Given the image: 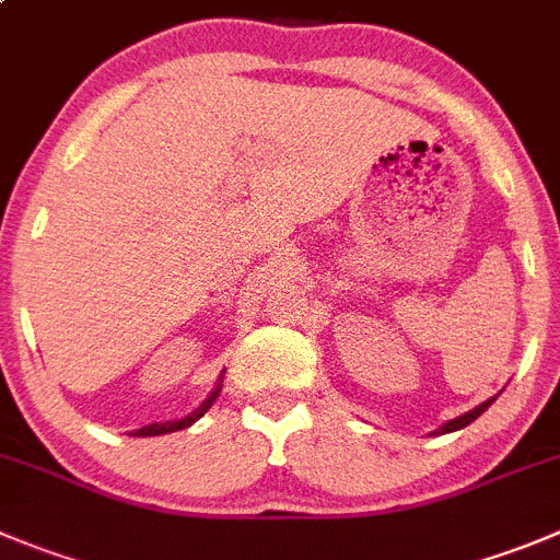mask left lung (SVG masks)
<instances>
[{
	"label": "left lung",
	"mask_w": 560,
	"mask_h": 560,
	"mask_svg": "<svg viewBox=\"0 0 560 560\" xmlns=\"http://www.w3.org/2000/svg\"><path fill=\"white\" fill-rule=\"evenodd\" d=\"M494 404V398H489L486 400V404H480V406H475L472 411H467V415H462V417H456V420H451V422H445V425L439 428L436 433H451V431H458V428H464V425H469V422L472 420H478L480 415H483L486 409H489V406Z\"/></svg>",
	"instance_id": "1"
}]
</instances>
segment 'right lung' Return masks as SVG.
I'll use <instances>...</instances> for the list:
<instances>
[{
	"instance_id": "1",
	"label": "right lung",
	"mask_w": 560,
	"mask_h": 560,
	"mask_svg": "<svg viewBox=\"0 0 560 560\" xmlns=\"http://www.w3.org/2000/svg\"><path fill=\"white\" fill-rule=\"evenodd\" d=\"M221 389H223V386L218 384L215 392H212V395H209V398L201 404V409H196L190 417H185V420H176V422H154V425H145V428H138V431H132V436H160V433H174V431H182V428L192 425V422H196L198 417L207 415L209 406L215 404L218 392H221Z\"/></svg>"
}]
</instances>
